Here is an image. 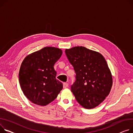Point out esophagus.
Listing matches in <instances>:
<instances>
[{
  "label": "esophagus",
  "mask_w": 133,
  "mask_h": 133,
  "mask_svg": "<svg viewBox=\"0 0 133 133\" xmlns=\"http://www.w3.org/2000/svg\"><path fill=\"white\" fill-rule=\"evenodd\" d=\"M68 87V84L67 83H63V87L64 88H66Z\"/></svg>",
  "instance_id": "esophagus-1"
}]
</instances>
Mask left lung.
I'll use <instances>...</instances> for the list:
<instances>
[{"mask_svg":"<svg viewBox=\"0 0 133 133\" xmlns=\"http://www.w3.org/2000/svg\"><path fill=\"white\" fill-rule=\"evenodd\" d=\"M65 53L76 73L71 91L76 101L85 109L96 108L109 95L112 86L107 61L99 52L83 46L66 49Z\"/></svg>","mask_w":133,"mask_h":133,"instance_id":"1","label":"left lung"}]
</instances>
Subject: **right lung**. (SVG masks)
<instances>
[{"label":"right lung","mask_w":133,"mask_h":133,"mask_svg":"<svg viewBox=\"0 0 133 133\" xmlns=\"http://www.w3.org/2000/svg\"><path fill=\"white\" fill-rule=\"evenodd\" d=\"M62 54L60 49L45 47L23 60L19 82L24 95L34 104L45 106L54 101L63 89V83L56 78L54 67Z\"/></svg>","instance_id":"obj_1"}]
</instances>
